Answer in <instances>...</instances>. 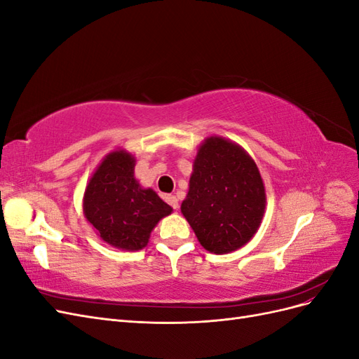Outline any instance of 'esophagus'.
Wrapping results in <instances>:
<instances>
[{"label": "esophagus", "instance_id": "obj_1", "mask_svg": "<svg viewBox=\"0 0 359 359\" xmlns=\"http://www.w3.org/2000/svg\"><path fill=\"white\" fill-rule=\"evenodd\" d=\"M166 202L172 206L173 210H178V208H180L178 198H177V196H173V194H168V196H166Z\"/></svg>", "mask_w": 359, "mask_h": 359}]
</instances>
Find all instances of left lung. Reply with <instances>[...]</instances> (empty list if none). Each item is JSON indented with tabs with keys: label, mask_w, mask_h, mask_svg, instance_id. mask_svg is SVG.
I'll list each match as a JSON object with an SVG mask.
<instances>
[{
	"label": "left lung",
	"mask_w": 359,
	"mask_h": 359,
	"mask_svg": "<svg viewBox=\"0 0 359 359\" xmlns=\"http://www.w3.org/2000/svg\"><path fill=\"white\" fill-rule=\"evenodd\" d=\"M265 205L264 181L255 160L224 137L205 139L181 203L201 245L215 255L241 248L257 232Z\"/></svg>",
	"instance_id": "left-lung-1"
}]
</instances>
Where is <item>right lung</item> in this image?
<instances>
[{"instance_id": "add662e5", "label": "right lung", "mask_w": 359, "mask_h": 359, "mask_svg": "<svg viewBox=\"0 0 359 359\" xmlns=\"http://www.w3.org/2000/svg\"><path fill=\"white\" fill-rule=\"evenodd\" d=\"M135 163L127 151H112L93 173L83 194L86 220L104 243L128 252L144 248L156 224L172 212L153 189L140 187Z\"/></svg>"}]
</instances>
